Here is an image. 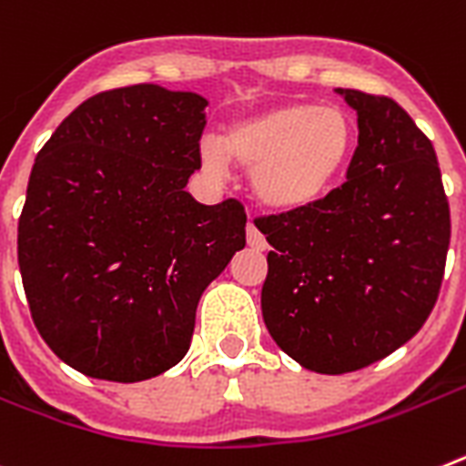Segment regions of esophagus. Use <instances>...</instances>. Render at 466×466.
Listing matches in <instances>:
<instances>
[{"label":"esophagus","mask_w":466,"mask_h":466,"mask_svg":"<svg viewBox=\"0 0 466 466\" xmlns=\"http://www.w3.org/2000/svg\"><path fill=\"white\" fill-rule=\"evenodd\" d=\"M246 241H248V246H251V248H258V251H263L265 248L263 234L258 232V227L253 225V222H248V225H246Z\"/></svg>","instance_id":"obj_1"}]
</instances>
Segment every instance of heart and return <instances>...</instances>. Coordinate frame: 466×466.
I'll list each match as a JSON object with an SVG mask.
<instances>
[{
  "label": "heart",
  "mask_w": 466,
  "mask_h": 466,
  "mask_svg": "<svg viewBox=\"0 0 466 466\" xmlns=\"http://www.w3.org/2000/svg\"><path fill=\"white\" fill-rule=\"evenodd\" d=\"M355 147L358 125L346 111L291 101L234 118L222 142L203 139L198 154L208 173L227 160L253 170V194L268 208L303 210L341 182Z\"/></svg>",
  "instance_id": "obj_1"
}]
</instances>
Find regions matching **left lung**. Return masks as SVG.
Wrapping results in <instances>:
<instances>
[{
  "label": "left lung",
  "instance_id": "obj_1",
  "mask_svg": "<svg viewBox=\"0 0 466 466\" xmlns=\"http://www.w3.org/2000/svg\"><path fill=\"white\" fill-rule=\"evenodd\" d=\"M358 111L346 182L310 208L258 218L263 319L319 374L372 365L431 315L451 246V206L431 139L389 96L336 89Z\"/></svg>",
  "mask_w": 466,
  "mask_h": 466
}]
</instances>
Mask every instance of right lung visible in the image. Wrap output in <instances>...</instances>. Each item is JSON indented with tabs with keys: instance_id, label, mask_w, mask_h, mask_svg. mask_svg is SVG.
<instances>
[{
	"instance_id": "add662e5",
	"label": "right lung",
	"mask_w": 466,
	"mask_h": 466,
	"mask_svg": "<svg viewBox=\"0 0 466 466\" xmlns=\"http://www.w3.org/2000/svg\"><path fill=\"white\" fill-rule=\"evenodd\" d=\"M206 106L158 85L99 92L35 158L18 268L35 327L77 372L132 384L177 365L201 293L246 246L237 198L185 191Z\"/></svg>"
}]
</instances>
